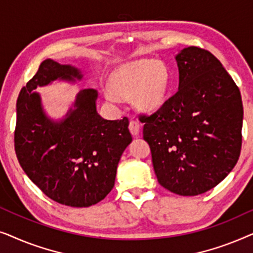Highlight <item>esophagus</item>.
I'll return each instance as SVG.
<instances>
[{"label": "esophagus", "instance_id": "obj_1", "mask_svg": "<svg viewBox=\"0 0 253 253\" xmlns=\"http://www.w3.org/2000/svg\"><path fill=\"white\" fill-rule=\"evenodd\" d=\"M129 130H130V132L133 134V136H137V134L139 133V130H140L139 123H138L137 121L131 120L129 123Z\"/></svg>", "mask_w": 253, "mask_h": 253}]
</instances>
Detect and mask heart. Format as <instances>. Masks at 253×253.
I'll use <instances>...</instances> for the list:
<instances>
[{
	"mask_svg": "<svg viewBox=\"0 0 253 253\" xmlns=\"http://www.w3.org/2000/svg\"><path fill=\"white\" fill-rule=\"evenodd\" d=\"M169 75L162 63L151 60L131 62L117 69L112 77L113 91H107L110 102H119L120 96H132L138 108L146 112L158 109L165 101Z\"/></svg>",
	"mask_w": 253,
	"mask_h": 253,
	"instance_id": "obj_1",
	"label": "heart"
}]
</instances>
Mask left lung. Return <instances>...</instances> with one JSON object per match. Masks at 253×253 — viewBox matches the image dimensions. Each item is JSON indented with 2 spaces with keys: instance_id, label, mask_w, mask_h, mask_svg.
Wrapping results in <instances>:
<instances>
[{
  "instance_id": "1",
  "label": "left lung",
  "mask_w": 253,
  "mask_h": 253,
  "mask_svg": "<svg viewBox=\"0 0 253 253\" xmlns=\"http://www.w3.org/2000/svg\"><path fill=\"white\" fill-rule=\"evenodd\" d=\"M176 62L178 91L139 120L159 183L176 195L197 196L237 164L243 105L237 85L209 50L184 48Z\"/></svg>"
}]
</instances>
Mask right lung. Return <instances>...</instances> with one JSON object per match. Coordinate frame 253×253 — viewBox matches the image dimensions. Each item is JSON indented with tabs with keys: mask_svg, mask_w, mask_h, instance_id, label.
I'll use <instances>...</instances> for the list:
<instances>
[{
	"mask_svg": "<svg viewBox=\"0 0 253 253\" xmlns=\"http://www.w3.org/2000/svg\"><path fill=\"white\" fill-rule=\"evenodd\" d=\"M57 78L74 81L82 75L71 65L48 58L20 91L16 155L25 174L47 197L62 205L88 207L113 189L121 155L132 140L129 120L102 119L95 107L98 93L85 88L67 119L50 121L33 89Z\"/></svg>",
	"mask_w": 253,
	"mask_h": 253,
	"instance_id": "1",
	"label": "right lung"
}]
</instances>
